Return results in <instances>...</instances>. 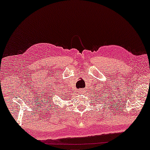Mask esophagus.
Segmentation results:
<instances>
[{"label":"esophagus","mask_w":150,"mask_h":150,"mask_svg":"<svg viewBox=\"0 0 150 150\" xmlns=\"http://www.w3.org/2000/svg\"><path fill=\"white\" fill-rule=\"evenodd\" d=\"M84 92H85V89H81L79 91V93H83Z\"/></svg>","instance_id":"34e87169"}]
</instances>
